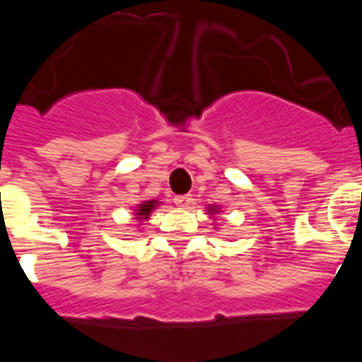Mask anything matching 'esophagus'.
I'll list each match as a JSON object with an SVG mask.
<instances>
[{
  "mask_svg": "<svg viewBox=\"0 0 362 362\" xmlns=\"http://www.w3.org/2000/svg\"><path fill=\"white\" fill-rule=\"evenodd\" d=\"M192 197L190 196H175L174 197V203L177 204V206H181V209H187V206H190L192 204Z\"/></svg>",
  "mask_w": 362,
  "mask_h": 362,
  "instance_id": "34e87169",
  "label": "esophagus"
}]
</instances>
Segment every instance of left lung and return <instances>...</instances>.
<instances>
[{
	"instance_id": "8db88e82",
	"label": "left lung",
	"mask_w": 362,
	"mask_h": 362,
	"mask_svg": "<svg viewBox=\"0 0 362 362\" xmlns=\"http://www.w3.org/2000/svg\"><path fill=\"white\" fill-rule=\"evenodd\" d=\"M210 212H212V214L217 212V209H214V206H210Z\"/></svg>"
}]
</instances>
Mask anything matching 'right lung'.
<instances>
[{"mask_svg":"<svg viewBox=\"0 0 362 362\" xmlns=\"http://www.w3.org/2000/svg\"><path fill=\"white\" fill-rule=\"evenodd\" d=\"M156 204H158V201H145V203L137 204V210H136V219H148L150 212H152L153 209H156Z\"/></svg>","mask_w":362,"mask_h":362,"instance_id":"obj_1","label":"right lung"}]
</instances>
